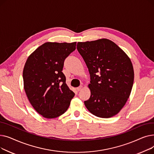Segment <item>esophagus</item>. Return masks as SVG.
Listing matches in <instances>:
<instances>
[{
    "mask_svg": "<svg viewBox=\"0 0 154 154\" xmlns=\"http://www.w3.org/2000/svg\"><path fill=\"white\" fill-rule=\"evenodd\" d=\"M83 88H84V87H83L82 85H80V86H79V87L77 88V90L78 91H81V90Z\"/></svg>",
    "mask_w": 154,
    "mask_h": 154,
    "instance_id": "esophagus-1",
    "label": "esophagus"
}]
</instances>
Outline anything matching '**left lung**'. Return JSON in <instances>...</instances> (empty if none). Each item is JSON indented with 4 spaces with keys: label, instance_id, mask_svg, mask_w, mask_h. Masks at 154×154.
Returning a JSON list of instances; mask_svg holds the SVG:
<instances>
[{
    "label": "left lung",
    "instance_id": "obj_1",
    "mask_svg": "<svg viewBox=\"0 0 154 154\" xmlns=\"http://www.w3.org/2000/svg\"><path fill=\"white\" fill-rule=\"evenodd\" d=\"M77 48L91 76L90 99L86 108L97 117L116 116L126 103L132 88L134 72L125 52L107 38L78 42Z\"/></svg>",
    "mask_w": 154,
    "mask_h": 154
}]
</instances>
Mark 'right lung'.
<instances>
[{
  "instance_id": "right-lung-1",
  "label": "right lung",
  "mask_w": 154,
  "mask_h": 154,
  "mask_svg": "<svg viewBox=\"0 0 154 154\" xmlns=\"http://www.w3.org/2000/svg\"><path fill=\"white\" fill-rule=\"evenodd\" d=\"M76 43L45 42L26 60L23 70L24 90L32 106L45 118L62 115L75 95L62 71L65 59L75 50Z\"/></svg>"
}]
</instances>
